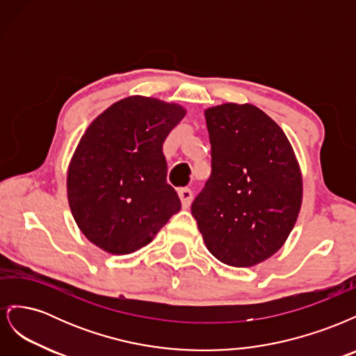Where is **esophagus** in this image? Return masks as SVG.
Returning <instances> with one entry per match:
<instances>
[{"instance_id": "esophagus-1", "label": "esophagus", "mask_w": 356, "mask_h": 356, "mask_svg": "<svg viewBox=\"0 0 356 356\" xmlns=\"http://www.w3.org/2000/svg\"><path fill=\"white\" fill-rule=\"evenodd\" d=\"M178 195H179V199L182 203V208H188L191 204V200H193V191L187 187H182L178 190Z\"/></svg>"}]
</instances>
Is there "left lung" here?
<instances>
[{
    "label": "left lung",
    "mask_w": 356,
    "mask_h": 356,
    "mask_svg": "<svg viewBox=\"0 0 356 356\" xmlns=\"http://www.w3.org/2000/svg\"><path fill=\"white\" fill-rule=\"evenodd\" d=\"M211 177L191 204L209 252L251 267L281 248L301 207V174L286 135L254 105L204 111Z\"/></svg>",
    "instance_id": "1"
}]
</instances>
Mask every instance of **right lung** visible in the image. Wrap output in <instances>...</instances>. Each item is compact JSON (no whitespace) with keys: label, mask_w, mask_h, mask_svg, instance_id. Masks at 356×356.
Masks as SVG:
<instances>
[{"label":"right lung","mask_w":356,"mask_h":356,"mask_svg":"<svg viewBox=\"0 0 356 356\" xmlns=\"http://www.w3.org/2000/svg\"><path fill=\"white\" fill-rule=\"evenodd\" d=\"M184 115L179 105L131 96L88 127L67 187L74 220L92 243L117 255L135 252L181 209L166 181L163 143Z\"/></svg>","instance_id":"1"}]
</instances>
